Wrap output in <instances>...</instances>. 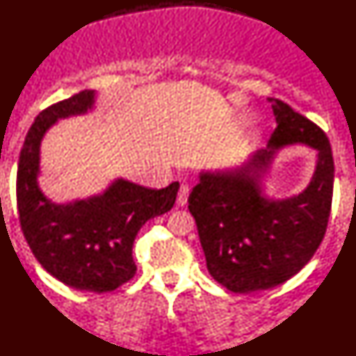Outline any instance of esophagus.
<instances>
[{"label": "esophagus", "mask_w": 356, "mask_h": 356, "mask_svg": "<svg viewBox=\"0 0 356 356\" xmlns=\"http://www.w3.org/2000/svg\"><path fill=\"white\" fill-rule=\"evenodd\" d=\"M188 192H191V188H188V186H181V188H179V193H177V205L179 207H184V205L187 204Z\"/></svg>", "instance_id": "34e87169"}]
</instances>
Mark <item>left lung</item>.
Listing matches in <instances>:
<instances>
[{
  "mask_svg": "<svg viewBox=\"0 0 356 356\" xmlns=\"http://www.w3.org/2000/svg\"><path fill=\"white\" fill-rule=\"evenodd\" d=\"M273 102L277 128L266 147L235 169L202 170L188 195L210 276L232 292L276 287L309 263L325 235L334 193V157L325 133L284 102ZM305 144L318 151L309 186L271 200L262 186L277 151Z\"/></svg>",
  "mask_w": 356,
  "mask_h": 356,
  "instance_id": "obj_1",
  "label": "left lung"
}]
</instances>
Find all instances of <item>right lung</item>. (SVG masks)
<instances>
[{"mask_svg": "<svg viewBox=\"0 0 356 356\" xmlns=\"http://www.w3.org/2000/svg\"><path fill=\"white\" fill-rule=\"evenodd\" d=\"M95 90L40 111L26 134L16 177L21 230L49 274L79 291H115L136 273L133 243L147 220L174 207L179 182L147 188L115 179L105 191L83 200L56 204L40 191V143L58 120L85 115L95 106Z\"/></svg>", "mask_w": 356, "mask_h": 356, "instance_id": "obj_1", "label": "right lung"}]
</instances>
